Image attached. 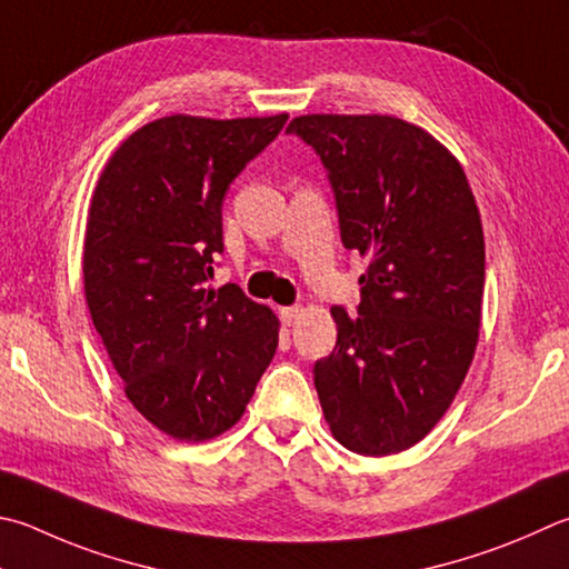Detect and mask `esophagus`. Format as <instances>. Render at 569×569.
I'll list each match as a JSON object with an SVG mask.
<instances>
[{
    "label": "esophagus",
    "instance_id": "esophagus-1",
    "mask_svg": "<svg viewBox=\"0 0 569 569\" xmlns=\"http://www.w3.org/2000/svg\"><path fill=\"white\" fill-rule=\"evenodd\" d=\"M278 316H281V320H283L286 326H293L296 318L301 316V308H298V306H283V308H278Z\"/></svg>",
    "mask_w": 569,
    "mask_h": 569
}]
</instances>
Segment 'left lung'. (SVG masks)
Wrapping results in <instances>:
<instances>
[{
	"label": "left lung",
	"mask_w": 569,
	"mask_h": 569,
	"mask_svg": "<svg viewBox=\"0 0 569 569\" xmlns=\"http://www.w3.org/2000/svg\"><path fill=\"white\" fill-rule=\"evenodd\" d=\"M328 169L340 239L368 258L360 316L330 308L338 340L313 368L333 438L358 456L416 446L446 416L478 348L485 239L460 161L388 113L288 123Z\"/></svg>",
	"instance_id": "obj_1"
}]
</instances>
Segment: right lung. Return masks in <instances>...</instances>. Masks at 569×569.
<instances>
[{
    "label": "right lung",
    "instance_id": "add662e5",
    "mask_svg": "<svg viewBox=\"0 0 569 569\" xmlns=\"http://www.w3.org/2000/svg\"><path fill=\"white\" fill-rule=\"evenodd\" d=\"M288 113H173L121 141L91 193L84 296L123 392L181 442L241 420L278 348L276 313L239 286L206 288L223 251L221 206Z\"/></svg>",
    "mask_w": 569,
    "mask_h": 569
}]
</instances>
